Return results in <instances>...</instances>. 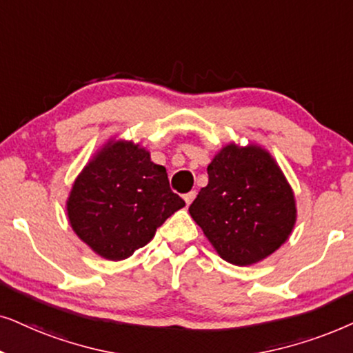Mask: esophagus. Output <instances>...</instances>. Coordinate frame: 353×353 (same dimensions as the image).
<instances>
[{
    "instance_id": "esophagus-1",
    "label": "esophagus",
    "mask_w": 353,
    "mask_h": 353,
    "mask_svg": "<svg viewBox=\"0 0 353 353\" xmlns=\"http://www.w3.org/2000/svg\"><path fill=\"white\" fill-rule=\"evenodd\" d=\"M195 195H196V194H195L194 190H192V192H189V194H185V195H184V201H185V205H187V206H189V205L192 203V201H194Z\"/></svg>"
}]
</instances>
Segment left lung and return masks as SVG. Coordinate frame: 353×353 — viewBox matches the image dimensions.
<instances>
[{
    "label": "left lung",
    "instance_id": "1",
    "mask_svg": "<svg viewBox=\"0 0 353 353\" xmlns=\"http://www.w3.org/2000/svg\"><path fill=\"white\" fill-rule=\"evenodd\" d=\"M189 213L218 255L236 266L265 260L297 221L295 195L268 150L228 143L208 164V185Z\"/></svg>",
    "mask_w": 353,
    "mask_h": 353
}]
</instances>
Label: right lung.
I'll return each instance as SVG.
<instances>
[{"label": "right lung", "mask_w": 353, "mask_h": 353, "mask_svg": "<svg viewBox=\"0 0 353 353\" xmlns=\"http://www.w3.org/2000/svg\"><path fill=\"white\" fill-rule=\"evenodd\" d=\"M185 201L169 187L166 168L130 140H110L85 164L65 201L69 224L83 243L110 261L147 245Z\"/></svg>", "instance_id": "right-lung-1"}]
</instances>
